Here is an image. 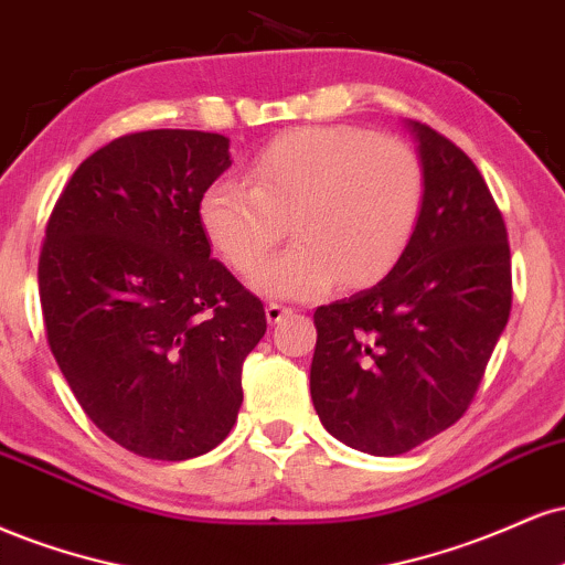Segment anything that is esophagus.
Here are the masks:
<instances>
[{"mask_svg": "<svg viewBox=\"0 0 565 565\" xmlns=\"http://www.w3.org/2000/svg\"><path fill=\"white\" fill-rule=\"evenodd\" d=\"M288 315H294V309H290V307H282V303H277V301L267 303V322L277 324L282 320V317H288Z\"/></svg>", "mask_w": 565, "mask_h": 565, "instance_id": "esophagus-1", "label": "esophagus"}]
</instances>
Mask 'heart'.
Instances as JSON below:
<instances>
[{
  "mask_svg": "<svg viewBox=\"0 0 565 565\" xmlns=\"http://www.w3.org/2000/svg\"><path fill=\"white\" fill-rule=\"evenodd\" d=\"M248 179H218L203 192V232L232 269L248 275L290 216L296 243L254 275L258 290L288 298L322 294L335 277L364 285L386 275L413 241L426 192L407 142L341 124L271 139Z\"/></svg>",
  "mask_w": 565,
  "mask_h": 565,
  "instance_id": "obj_1",
  "label": "heart"
}]
</instances>
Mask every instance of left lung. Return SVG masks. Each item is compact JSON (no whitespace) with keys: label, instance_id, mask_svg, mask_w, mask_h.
<instances>
[{"label":"left lung","instance_id":"8db88e82","mask_svg":"<svg viewBox=\"0 0 565 565\" xmlns=\"http://www.w3.org/2000/svg\"><path fill=\"white\" fill-rule=\"evenodd\" d=\"M407 126L426 182L413 241L381 282L315 311L317 415L377 457L466 415L513 303L508 230L481 171L430 126Z\"/></svg>","mask_w":565,"mask_h":565}]
</instances>
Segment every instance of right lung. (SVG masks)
Returning a JSON list of instances; mask_svg holds the SVG:
<instances>
[{
	"mask_svg": "<svg viewBox=\"0 0 565 565\" xmlns=\"http://www.w3.org/2000/svg\"><path fill=\"white\" fill-rule=\"evenodd\" d=\"M232 166L230 139L150 129L73 171L39 256L46 341L89 420L150 460L227 439L264 303L211 258L201 198Z\"/></svg>",
	"mask_w": 565,
	"mask_h": 565,
	"instance_id": "1",
	"label": "right lung"
}]
</instances>
